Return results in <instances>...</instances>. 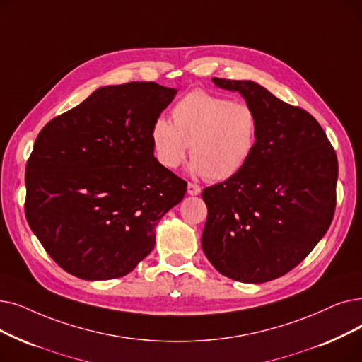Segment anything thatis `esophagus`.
Masks as SVG:
<instances>
[{"label":"esophagus","mask_w":362,"mask_h":362,"mask_svg":"<svg viewBox=\"0 0 362 362\" xmlns=\"http://www.w3.org/2000/svg\"><path fill=\"white\" fill-rule=\"evenodd\" d=\"M187 194L189 195H199L201 194V187L195 183H187Z\"/></svg>","instance_id":"obj_1"}]
</instances>
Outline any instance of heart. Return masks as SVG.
<instances>
[{
	"mask_svg": "<svg viewBox=\"0 0 362 362\" xmlns=\"http://www.w3.org/2000/svg\"><path fill=\"white\" fill-rule=\"evenodd\" d=\"M171 118H156L149 132L155 160L167 170L180 167L191 145L192 175L222 182L237 176L257 148L259 115L245 102L195 90L173 106Z\"/></svg>",
	"mask_w": 362,
	"mask_h": 362,
	"instance_id": "heart-1",
	"label": "heart"
}]
</instances>
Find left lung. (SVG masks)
I'll use <instances>...</instances> for the list:
<instances>
[{
	"mask_svg": "<svg viewBox=\"0 0 362 362\" xmlns=\"http://www.w3.org/2000/svg\"><path fill=\"white\" fill-rule=\"evenodd\" d=\"M259 115L257 148L223 183L206 187L201 245L228 278L259 284L290 272L332 225L337 156L318 121L255 81L213 78Z\"/></svg>",
	"mask_w": 362,
	"mask_h": 362,
	"instance_id": "left-lung-1",
	"label": "left lung"
}]
</instances>
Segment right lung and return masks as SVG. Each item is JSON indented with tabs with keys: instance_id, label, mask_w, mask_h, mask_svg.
Returning <instances> with one entry per match:
<instances>
[{
	"instance_id": "add662e5",
	"label": "right lung",
	"mask_w": 362,
	"mask_h": 362,
	"mask_svg": "<svg viewBox=\"0 0 362 362\" xmlns=\"http://www.w3.org/2000/svg\"><path fill=\"white\" fill-rule=\"evenodd\" d=\"M177 90L105 86L40 132L26 164L25 214L68 274L105 281L130 274L186 182L155 160L152 122Z\"/></svg>"
}]
</instances>
